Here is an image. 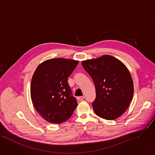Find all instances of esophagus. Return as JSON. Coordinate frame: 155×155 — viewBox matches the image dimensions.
Instances as JSON below:
<instances>
[{
	"label": "esophagus",
	"instance_id": "1",
	"mask_svg": "<svg viewBox=\"0 0 155 155\" xmlns=\"http://www.w3.org/2000/svg\"><path fill=\"white\" fill-rule=\"evenodd\" d=\"M84 97H78L77 98V99H78V100H79V101H82V100H84Z\"/></svg>",
	"mask_w": 155,
	"mask_h": 155
}]
</instances>
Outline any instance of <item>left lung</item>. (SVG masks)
<instances>
[{
  "label": "left lung",
  "mask_w": 155,
  "mask_h": 155,
  "mask_svg": "<svg viewBox=\"0 0 155 155\" xmlns=\"http://www.w3.org/2000/svg\"><path fill=\"white\" fill-rule=\"evenodd\" d=\"M94 82L96 98L92 106L100 117L112 120L128 109L134 94L131 74L120 60L109 55L82 61Z\"/></svg>",
  "instance_id": "8db88e82"
}]
</instances>
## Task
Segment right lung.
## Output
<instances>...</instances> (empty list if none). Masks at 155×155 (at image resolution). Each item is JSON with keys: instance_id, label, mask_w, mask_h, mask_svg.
Returning <instances> with one entry per match:
<instances>
[{"instance_id": "obj_1", "label": "right lung", "mask_w": 155, "mask_h": 155, "mask_svg": "<svg viewBox=\"0 0 155 155\" xmlns=\"http://www.w3.org/2000/svg\"><path fill=\"white\" fill-rule=\"evenodd\" d=\"M78 62L63 58H51L40 64L35 71L30 85L31 99L36 110L48 122H65L77 107L68 78Z\"/></svg>"}]
</instances>
